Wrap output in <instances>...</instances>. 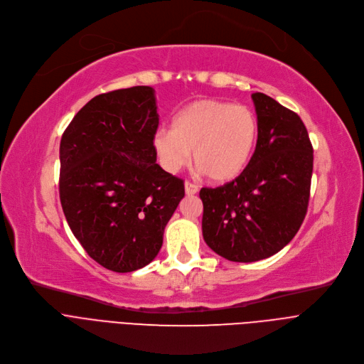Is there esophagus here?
<instances>
[{"mask_svg":"<svg viewBox=\"0 0 364 364\" xmlns=\"http://www.w3.org/2000/svg\"><path fill=\"white\" fill-rule=\"evenodd\" d=\"M184 190H186V195L192 196V195H196V193L199 192V187H198L196 184H193V183L186 181V184H184Z\"/></svg>","mask_w":364,"mask_h":364,"instance_id":"esophagus-1","label":"esophagus"}]
</instances>
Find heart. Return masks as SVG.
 Masks as SVG:
<instances>
[{
	"mask_svg": "<svg viewBox=\"0 0 364 364\" xmlns=\"http://www.w3.org/2000/svg\"><path fill=\"white\" fill-rule=\"evenodd\" d=\"M258 140V119L246 106L202 99L184 106L153 137L161 165L178 172L192 156L202 172L217 183L236 178L251 161Z\"/></svg>",
	"mask_w": 364,
	"mask_h": 364,
	"instance_id": "heart-1",
	"label": "heart"
}]
</instances>
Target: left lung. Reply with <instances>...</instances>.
<instances>
[{"instance_id": "obj_1", "label": "left lung", "mask_w": 364, "mask_h": 364, "mask_svg": "<svg viewBox=\"0 0 364 364\" xmlns=\"http://www.w3.org/2000/svg\"><path fill=\"white\" fill-rule=\"evenodd\" d=\"M252 100L258 140L250 164L233 181L199 193L206 245L235 262L269 258L294 239L313 176V146L298 114L262 92Z\"/></svg>"}]
</instances>
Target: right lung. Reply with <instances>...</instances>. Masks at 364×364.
Returning a JSON list of instances; mask_svg holds the SVG:
<instances>
[{
    "label": "right lung",
    "mask_w": 364,
    "mask_h": 364,
    "mask_svg": "<svg viewBox=\"0 0 364 364\" xmlns=\"http://www.w3.org/2000/svg\"><path fill=\"white\" fill-rule=\"evenodd\" d=\"M155 90L99 94L70 121L60 141L59 192L66 221L105 269L136 272L158 255L184 183L156 164Z\"/></svg>",
    "instance_id": "add662e5"
}]
</instances>
